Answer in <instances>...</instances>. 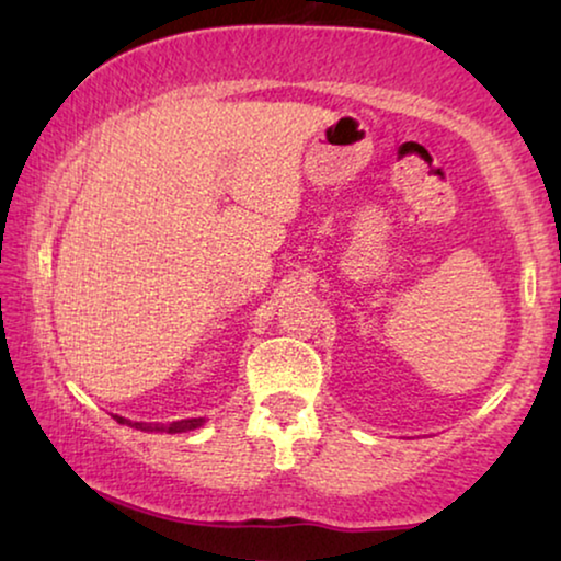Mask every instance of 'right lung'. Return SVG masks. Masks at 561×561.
Wrapping results in <instances>:
<instances>
[{"mask_svg": "<svg viewBox=\"0 0 561 561\" xmlns=\"http://www.w3.org/2000/svg\"><path fill=\"white\" fill-rule=\"evenodd\" d=\"M114 419H117L119 424L140 428V432H160V434L194 432V428L204 424V419H181V421H171V424H145V421H129V419H122V416H114Z\"/></svg>", "mask_w": 561, "mask_h": 561, "instance_id": "right-lung-1", "label": "right lung"}]
</instances>
